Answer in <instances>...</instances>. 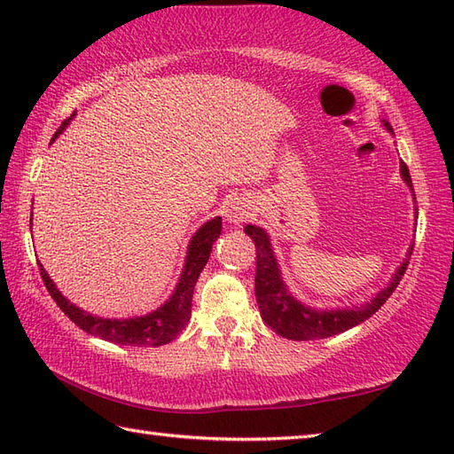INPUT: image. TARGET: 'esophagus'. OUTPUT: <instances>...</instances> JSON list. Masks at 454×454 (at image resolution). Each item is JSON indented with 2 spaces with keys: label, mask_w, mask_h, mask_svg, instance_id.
<instances>
[{
  "label": "esophagus",
  "mask_w": 454,
  "mask_h": 454,
  "mask_svg": "<svg viewBox=\"0 0 454 454\" xmlns=\"http://www.w3.org/2000/svg\"><path fill=\"white\" fill-rule=\"evenodd\" d=\"M224 212H226V220L230 222V224H242L246 218H249V208L238 199L230 200Z\"/></svg>",
  "instance_id": "obj_1"
}]
</instances>
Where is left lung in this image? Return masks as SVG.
<instances>
[{"label":"left lung","instance_id":"8db88e82","mask_svg":"<svg viewBox=\"0 0 454 454\" xmlns=\"http://www.w3.org/2000/svg\"><path fill=\"white\" fill-rule=\"evenodd\" d=\"M384 124H387L388 130H392L388 122ZM400 171L403 181L408 183L410 189H413L408 166L403 161H400ZM244 232L252 238L255 244V298L259 312H262L263 322L271 327V330H275V333L293 341L324 340V337L343 333L349 330V327L364 322L366 317H371L388 301L390 294L396 291V286L402 281V277L406 273L410 263V259H406V262L400 265L398 273L394 275L392 283L387 288H382L369 304H364L361 308H349V310H312V308L302 306L286 293L265 230L254 224H247L244 228ZM411 252L413 249H410V254Z\"/></svg>","mask_w":454,"mask_h":454}]
</instances>
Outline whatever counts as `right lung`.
Listing matches in <instances>:
<instances>
[{
  "label": "right lung",
  "mask_w": 454,
  "mask_h": 454,
  "mask_svg": "<svg viewBox=\"0 0 454 454\" xmlns=\"http://www.w3.org/2000/svg\"><path fill=\"white\" fill-rule=\"evenodd\" d=\"M70 119H66L60 127H58L52 140L66 129V124L70 122ZM220 232H222V218L210 220L205 226L199 228V232L192 236L189 244L187 262H185V267H183L176 293H173L169 301L161 308H158L156 312L146 314L142 317H129V320H105V317L91 316L66 301V298L60 294V291H58L54 283L51 281V277L46 275L41 263H38V271H41L46 291L51 293L58 308H60V310L70 317L75 325L82 327L85 333H91L95 337H101L105 341L119 343V345L158 347L176 340L183 327L187 325L191 317V302H192V293H195V285L199 281L200 271L205 269L208 262L212 244H215V239L220 236Z\"/></svg>",
  "instance_id": "right-lung-1"
}]
</instances>
